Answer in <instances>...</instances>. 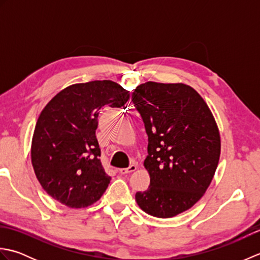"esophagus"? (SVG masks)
Listing matches in <instances>:
<instances>
[{
    "mask_svg": "<svg viewBox=\"0 0 260 260\" xmlns=\"http://www.w3.org/2000/svg\"><path fill=\"white\" fill-rule=\"evenodd\" d=\"M137 169V167L135 164H131L128 168H126V169H119L118 170V172L120 173V174H127V173H132V172H134V171Z\"/></svg>",
    "mask_w": 260,
    "mask_h": 260,
    "instance_id": "1",
    "label": "esophagus"
}]
</instances>
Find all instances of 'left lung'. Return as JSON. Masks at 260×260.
<instances>
[{
    "mask_svg": "<svg viewBox=\"0 0 260 260\" xmlns=\"http://www.w3.org/2000/svg\"><path fill=\"white\" fill-rule=\"evenodd\" d=\"M132 102L148 136L144 167L151 178L146 191L136 192V202L153 217H174L211 183L221 148L217 124L202 97L183 84L145 82Z\"/></svg>",
    "mask_w": 260,
    "mask_h": 260,
    "instance_id": "8db88e82",
    "label": "left lung"
}]
</instances>
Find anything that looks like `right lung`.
Wrapping results in <instances>:
<instances>
[{
  "instance_id": "add662e5",
  "label": "right lung",
  "mask_w": 260,
  "mask_h": 260,
  "mask_svg": "<svg viewBox=\"0 0 260 260\" xmlns=\"http://www.w3.org/2000/svg\"><path fill=\"white\" fill-rule=\"evenodd\" d=\"M129 92L110 80L76 84L57 93L39 116L32 139L31 161L49 196L69 208L98 201L110 176L101 161L96 139L98 115L121 107Z\"/></svg>"
}]
</instances>
